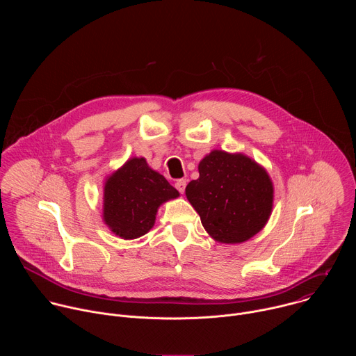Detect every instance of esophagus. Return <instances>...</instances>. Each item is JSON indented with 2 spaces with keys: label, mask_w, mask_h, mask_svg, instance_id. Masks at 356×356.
<instances>
[{
  "label": "esophagus",
  "mask_w": 356,
  "mask_h": 356,
  "mask_svg": "<svg viewBox=\"0 0 356 356\" xmlns=\"http://www.w3.org/2000/svg\"><path fill=\"white\" fill-rule=\"evenodd\" d=\"M186 184H187V181L184 180V179H180V180H176V183H175V187L179 190V193H184V190H186Z\"/></svg>",
  "instance_id": "1"
}]
</instances>
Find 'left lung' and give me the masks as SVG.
<instances>
[{
  "instance_id": "1",
  "label": "left lung",
  "mask_w": 356,
  "mask_h": 356,
  "mask_svg": "<svg viewBox=\"0 0 356 356\" xmlns=\"http://www.w3.org/2000/svg\"><path fill=\"white\" fill-rule=\"evenodd\" d=\"M198 173L187 184L186 195L216 241L239 243L265 227L273 186L264 168L241 154L213 150L200 162Z\"/></svg>"
}]
</instances>
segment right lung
<instances>
[{"label": "right lung", "mask_w": 356, "mask_h": 356, "mask_svg": "<svg viewBox=\"0 0 356 356\" xmlns=\"http://www.w3.org/2000/svg\"><path fill=\"white\" fill-rule=\"evenodd\" d=\"M179 197V191L143 158L129 159L108 177L104 187V221L124 238L145 235L155 224L162 202Z\"/></svg>", "instance_id": "right-lung-1"}]
</instances>
